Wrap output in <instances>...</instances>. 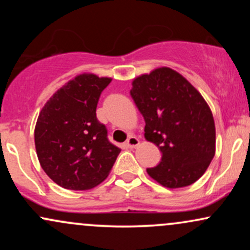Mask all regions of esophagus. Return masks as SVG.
Returning <instances> with one entry per match:
<instances>
[{
    "instance_id": "1",
    "label": "esophagus",
    "mask_w": 250,
    "mask_h": 250,
    "mask_svg": "<svg viewBox=\"0 0 250 250\" xmlns=\"http://www.w3.org/2000/svg\"><path fill=\"white\" fill-rule=\"evenodd\" d=\"M139 143L140 141L136 136H129L127 142H125V145L128 146V148H135L139 146Z\"/></svg>"
}]
</instances>
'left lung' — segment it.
<instances>
[{"label":"left lung","mask_w":250,"mask_h":250,"mask_svg":"<svg viewBox=\"0 0 250 250\" xmlns=\"http://www.w3.org/2000/svg\"><path fill=\"white\" fill-rule=\"evenodd\" d=\"M135 104L146 121L145 137L162 157L147 173L167 188L187 187L207 170L215 155V123L199 91L170 68L133 81Z\"/></svg>","instance_id":"1"}]
</instances>
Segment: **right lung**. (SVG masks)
<instances>
[{
  "mask_svg": "<svg viewBox=\"0 0 250 250\" xmlns=\"http://www.w3.org/2000/svg\"><path fill=\"white\" fill-rule=\"evenodd\" d=\"M109 77L82 74L50 97L37 119L35 147L45 174L61 187L87 190L101 183L121 149L97 120L100 95Z\"/></svg>",
  "mask_w": 250,
  "mask_h": 250,
  "instance_id": "1",
  "label": "right lung"
}]
</instances>
